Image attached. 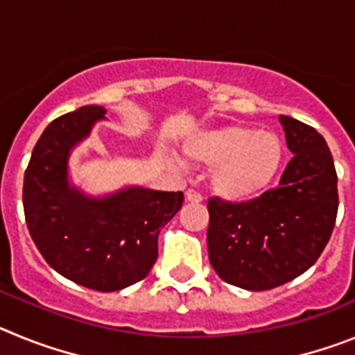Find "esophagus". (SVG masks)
Segmentation results:
<instances>
[{
	"instance_id": "1",
	"label": "esophagus",
	"mask_w": 355,
	"mask_h": 355,
	"mask_svg": "<svg viewBox=\"0 0 355 355\" xmlns=\"http://www.w3.org/2000/svg\"><path fill=\"white\" fill-rule=\"evenodd\" d=\"M184 199H187L188 202H200V200H202V196H200L199 192H196V190H187V192H184Z\"/></svg>"
}]
</instances>
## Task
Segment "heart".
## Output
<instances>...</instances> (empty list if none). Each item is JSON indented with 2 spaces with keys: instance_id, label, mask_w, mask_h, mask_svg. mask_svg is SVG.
Masks as SVG:
<instances>
[{
  "instance_id": "heart-1",
  "label": "heart",
  "mask_w": 355,
  "mask_h": 355,
  "mask_svg": "<svg viewBox=\"0 0 355 355\" xmlns=\"http://www.w3.org/2000/svg\"><path fill=\"white\" fill-rule=\"evenodd\" d=\"M183 150L192 162L211 165L213 192L233 202L261 196L284 162V144L279 135L236 124L197 131L184 140Z\"/></svg>"
}]
</instances>
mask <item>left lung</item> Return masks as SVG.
Here are the masks:
<instances>
[{
    "label": "left lung",
    "mask_w": 355,
    "mask_h": 355,
    "mask_svg": "<svg viewBox=\"0 0 355 355\" xmlns=\"http://www.w3.org/2000/svg\"><path fill=\"white\" fill-rule=\"evenodd\" d=\"M293 158L279 187L249 202L208 200L209 263L218 277L250 291L272 290L313 266L338 213V175L315 128L279 115Z\"/></svg>",
    "instance_id": "8db88e82"
}]
</instances>
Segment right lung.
<instances>
[{
  "label": "right lung",
  "mask_w": 355,
  "mask_h": 355,
  "mask_svg": "<svg viewBox=\"0 0 355 355\" xmlns=\"http://www.w3.org/2000/svg\"><path fill=\"white\" fill-rule=\"evenodd\" d=\"M103 106H81L55 119L33 147L24 172L28 231L51 268L96 291L139 283L158 258V234L183 205V192L126 187L87 196L69 180V158L89 139Z\"/></svg>",
  "instance_id": "1"
}]
</instances>
